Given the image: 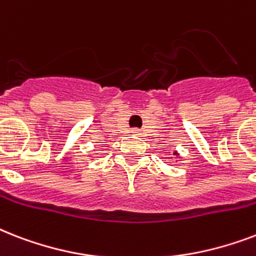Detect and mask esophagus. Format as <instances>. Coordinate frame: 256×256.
<instances>
[{"mask_svg": "<svg viewBox=\"0 0 256 256\" xmlns=\"http://www.w3.org/2000/svg\"><path fill=\"white\" fill-rule=\"evenodd\" d=\"M132 132H134V134H136V136H140V130H136V128H134V130H132Z\"/></svg>", "mask_w": 256, "mask_h": 256, "instance_id": "1", "label": "esophagus"}]
</instances>
